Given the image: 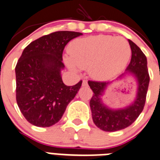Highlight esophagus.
Segmentation results:
<instances>
[{
  "label": "esophagus",
  "instance_id": "34e87169",
  "mask_svg": "<svg viewBox=\"0 0 160 160\" xmlns=\"http://www.w3.org/2000/svg\"><path fill=\"white\" fill-rule=\"evenodd\" d=\"M82 86H84V87L88 86V81H87V80H83V82H82Z\"/></svg>",
  "mask_w": 160,
  "mask_h": 160
}]
</instances>
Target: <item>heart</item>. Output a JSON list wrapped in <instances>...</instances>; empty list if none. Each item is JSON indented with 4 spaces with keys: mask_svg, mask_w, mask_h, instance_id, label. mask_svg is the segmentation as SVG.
I'll return each instance as SVG.
<instances>
[{
    "mask_svg": "<svg viewBox=\"0 0 160 160\" xmlns=\"http://www.w3.org/2000/svg\"><path fill=\"white\" fill-rule=\"evenodd\" d=\"M131 47L123 37L99 35L77 39L69 48L66 62L73 71L88 68L89 75L99 80H109L126 68Z\"/></svg>",
    "mask_w": 160,
    "mask_h": 160,
    "instance_id": "obj_1",
    "label": "heart"
}]
</instances>
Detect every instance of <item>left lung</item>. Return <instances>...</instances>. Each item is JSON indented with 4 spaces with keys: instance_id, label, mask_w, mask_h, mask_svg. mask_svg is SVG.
I'll use <instances>...</instances> for the list:
<instances>
[{
    "instance_id": "obj_1",
    "label": "left lung",
    "mask_w": 160,
    "mask_h": 160,
    "mask_svg": "<svg viewBox=\"0 0 160 160\" xmlns=\"http://www.w3.org/2000/svg\"><path fill=\"white\" fill-rule=\"evenodd\" d=\"M132 57L125 72L118 79L132 76L138 84L136 98L130 105L119 109H112L102 102V97L111 82H98L88 80V85L93 92L90 100V109L95 125L106 132H115L127 128L133 123L144 108L150 76L146 55L135 43L128 40Z\"/></svg>"
}]
</instances>
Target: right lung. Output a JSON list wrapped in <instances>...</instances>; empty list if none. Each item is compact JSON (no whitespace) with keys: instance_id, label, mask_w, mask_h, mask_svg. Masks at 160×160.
I'll use <instances>...</instances> for the list:
<instances>
[{"instance_id":"1","label":"right lung","mask_w":160,"mask_h":160,"mask_svg":"<svg viewBox=\"0 0 160 160\" xmlns=\"http://www.w3.org/2000/svg\"><path fill=\"white\" fill-rule=\"evenodd\" d=\"M82 33L55 32L32 41L22 51L15 68L16 101L25 119L37 127H50L59 121L75 98L82 80L64 84L61 71L62 52L71 40Z\"/></svg>"}]
</instances>
